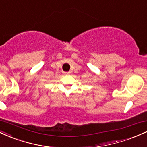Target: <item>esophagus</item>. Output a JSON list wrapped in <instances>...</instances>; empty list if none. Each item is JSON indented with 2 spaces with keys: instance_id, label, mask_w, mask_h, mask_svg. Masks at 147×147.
<instances>
[{
  "instance_id": "obj_1",
  "label": "esophagus",
  "mask_w": 147,
  "mask_h": 147,
  "mask_svg": "<svg viewBox=\"0 0 147 147\" xmlns=\"http://www.w3.org/2000/svg\"><path fill=\"white\" fill-rule=\"evenodd\" d=\"M63 73H64V75H68V74L70 73V72H64Z\"/></svg>"
}]
</instances>
